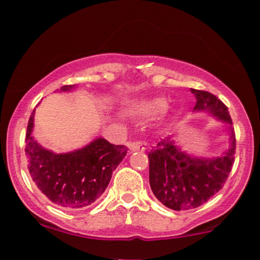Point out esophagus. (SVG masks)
Masks as SVG:
<instances>
[{
  "mask_svg": "<svg viewBox=\"0 0 260 260\" xmlns=\"http://www.w3.org/2000/svg\"><path fill=\"white\" fill-rule=\"evenodd\" d=\"M131 151H145L147 150V143L144 142H133L129 144Z\"/></svg>",
  "mask_w": 260,
  "mask_h": 260,
  "instance_id": "1",
  "label": "esophagus"
}]
</instances>
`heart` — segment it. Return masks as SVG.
<instances>
[{
    "label": "heart",
    "mask_w": 260,
    "mask_h": 260,
    "mask_svg": "<svg viewBox=\"0 0 260 260\" xmlns=\"http://www.w3.org/2000/svg\"><path fill=\"white\" fill-rule=\"evenodd\" d=\"M132 110L136 113H138V115H142V116L156 115V113H161L165 111L166 103L161 99L140 101V103L134 104L132 106Z\"/></svg>",
    "instance_id": "b5f03b06"
}]
</instances>
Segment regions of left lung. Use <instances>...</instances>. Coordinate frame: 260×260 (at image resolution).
Listing matches in <instances>:
<instances>
[{"label": "left lung", "mask_w": 260, "mask_h": 260, "mask_svg": "<svg viewBox=\"0 0 260 260\" xmlns=\"http://www.w3.org/2000/svg\"><path fill=\"white\" fill-rule=\"evenodd\" d=\"M193 111L209 112L229 126L230 147L216 157H198L182 151L171 137L161 139L148 154L149 182L157 201L172 210L201 207L223 187L235 161L236 138L228 107L215 95L190 89Z\"/></svg>", "instance_id": "1"}]
</instances>
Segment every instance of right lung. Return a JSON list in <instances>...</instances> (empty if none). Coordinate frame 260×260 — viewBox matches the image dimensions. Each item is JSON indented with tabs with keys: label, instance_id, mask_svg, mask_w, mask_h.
<instances>
[{
	"label": "right lung",
	"instance_id": "right-lung-1",
	"mask_svg": "<svg viewBox=\"0 0 260 260\" xmlns=\"http://www.w3.org/2000/svg\"><path fill=\"white\" fill-rule=\"evenodd\" d=\"M73 88L64 85L61 91ZM34 112L25 136V155L32 181L57 207L67 210L89 207L105 192L112 172L126 156L127 148L96 138L78 150L56 154L41 147L31 136Z\"/></svg>",
	"mask_w": 260,
	"mask_h": 260
}]
</instances>
